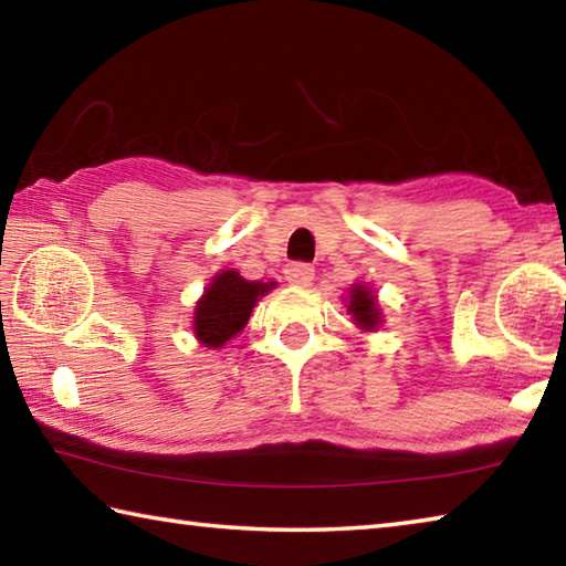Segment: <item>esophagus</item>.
Instances as JSON below:
<instances>
[{
    "instance_id": "esophagus-1",
    "label": "esophagus",
    "mask_w": 566,
    "mask_h": 566,
    "mask_svg": "<svg viewBox=\"0 0 566 566\" xmlns=\"http://www.w3.org/2000/svg\"><path fill=\"white\" fill-rule=\"evenodd\" d=\"M284 280L290 282L292 286H310L314 282V266L306 262H294L286 264L284 270Z\"/></svg>"
}]
</instances>
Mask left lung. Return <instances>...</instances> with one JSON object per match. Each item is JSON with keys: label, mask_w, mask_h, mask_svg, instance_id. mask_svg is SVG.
Wrapping results in <instances>:
<instances>
[{"label": "left lung", "mask_w": 566, "mask_h": 566, "mask_svg": "<svg viewBox=\"0 0 566 566\" xmlns=\"http://www.w3.org/2000/svg\"><path fill=\"white\" fill-rule=\"evenodd\" d=\"M348 314L354 316L356 326H361L364 332H376V326L381 324V310L374 292L364 284H354L352 294H348Z\"/></svg>", "instance_id": "8db88e82"}]
</instances>
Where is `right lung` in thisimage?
I'll list each match as a JSON object with an SVG mask.
<instances>
[{"label": "right lung", "mask_w": 566, "mask_h": 566, "mask_svg": "<svg viewBox=\"0 0 566 566\" xmlns=\"http://www.w3.org/2000/svg\"><path fill=\"white\" fill-rule=\"evenodd\" d=\"M270 290H274V282H248L234 270L214 274V280L195 306L192 332L198 342L210 348L228 344L250 322L256 300Z\"/></svg>", "instance_id": "add662e5"}]
</instances>
